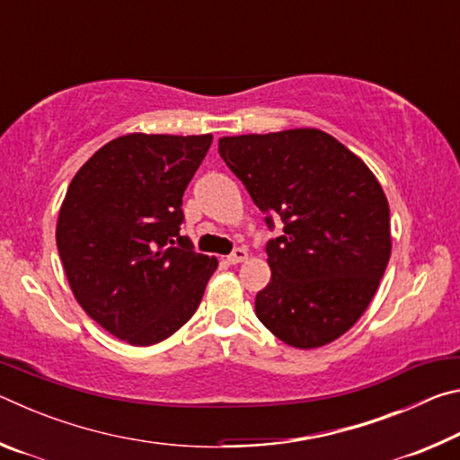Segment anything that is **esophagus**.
Instances as JSON below:
<instances>
[{"mask_svg":"<svg viewBox=\"0 0 460 460\" xmlns=\"http://www.w3.org/2000/svg\"><path fill=\"white\" fill-rule=\"evenodd\" d=\"M245 260H247V252H245L243 247H235V249H233V252L227 255V261L233 263V266H235V263L245 261Z\"/></svg>","mask_w":460,"mask_h":460,"instance_id":"esophagus-1","label":"esophagus"}]
</instances>
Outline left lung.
<instances>
[{
    "label": "left lung",
    "instance_id": "1",
    "mask_svg": "<svg viewBox=\"0 0 460 460\" xmlns=\"http://www.w3.org/2000/svg\"><path fill=\"white\" fill-rule=\"evenodd\" d=\"M225 164L282 235L255 314L279 341L314 349L359 321L392 252L389 207L371 170L321 129L219 139Z\"/></svg>",
    "mask_w": 460,
    "mask_h": 460
}]
</instances>
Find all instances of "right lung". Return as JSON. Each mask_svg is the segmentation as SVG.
I'll return each mask as SVG.
<instances>
[{"label": "right lung", "mask_w": 460, "mask_h": 460, "mask_svg": "<svg viewBox=\"0 0 460 460\" xmlns=\"http://www.w3.org/2000/svg\"><path fill=\"white\" fill-rule=\"evenodd\" d=\"M211 142L121 136L68 186L57 225L68 284L84 313L129 345H155L181 329L217 270L181 235L182 194Z\"/></svg>", "instance_id": "add662e5"}]
</instances>
